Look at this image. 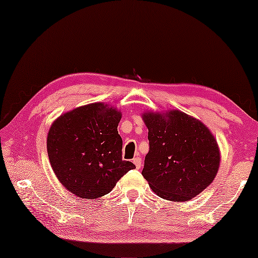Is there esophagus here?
I'll return each mask as SVG.
<instances>
[{
	"instance_id": "obj_1",
	"label": "esophagus",
	"mask_w": 258,
	"mask_h": 258,
	"mask_svg": "<svg viewBox=\"0 0 258 258\" xmlns=\"http://www.w3.org/2000/svg\"><path fill=\"white\" fill-rule=\"evenodd\" d=\"M134 163H135V166H136V168L137 169H139L142 167V159H141V157H136V158H134Z\"/></svg>"
}]
</instances>
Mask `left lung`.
Returning <instances> with one entry per match:
<instances>
[{
	"label": "left lung",
	"instance_id": "obj_1",
	"mask_svg": "<svg viewBox=\"0 0 258 258\" xmlns=\"http://www.w3.org/2000/svg\"><path fill=\"white\" fill-rule=\"evenodd\" d=\"M150 151L142 175L159 197L187 201L214 180L221 161L216 139L199 120L180 111L143 114Z\"/></svg>",
	"mask_w": 258,
	"mask_h": 258
}]
</instances>
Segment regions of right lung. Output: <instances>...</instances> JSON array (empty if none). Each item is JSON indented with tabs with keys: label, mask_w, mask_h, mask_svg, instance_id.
<instances>
[{
	"label": "right lung",
	"mask_w": 258,
	"mask_h": 258,
	"mask_svg": "<svg viewBox=\"0 0 258 258\" xmlns=\"http://www.w3.org/2000/svg\"><path fill=\"white\" fill-rule=\"evenodd\" d=\"M120 120L115 108L95 103L62 114L52 123L46 139L50 164L59 181L77 197H103L136 168L122 160Z\"/></svg>",
	"instance_id": "right-lung-1"
}]
</instances>
